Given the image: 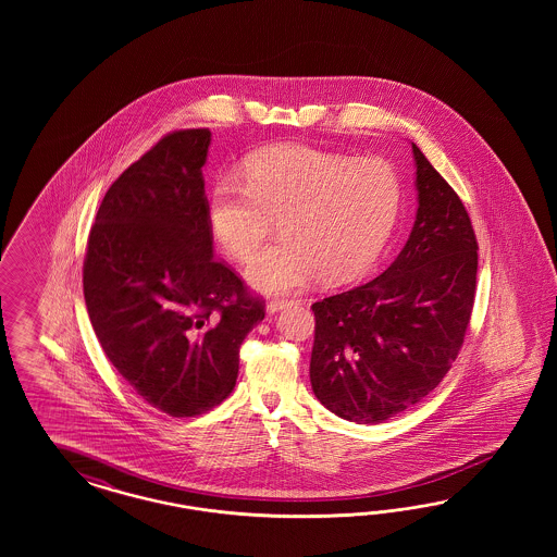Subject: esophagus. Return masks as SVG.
Segmentation results:
<instances>
[{
  "mask_svg": "<svg viewBox=\"0 0 557 557\" xmlns=\"http://www.w3.org/2000/svg\"><path fill=\"white\" fill-rule=\"evenodd\" d=\"M287 304H289L287 300H280V298L270 300V302H268V312H270V314H275V312H280L282 308H286Z\"/></svg>",
  "mask_w": 557,
  "mask_h": 557,
  "instance_id": "1",
  "label": "esophagus"
}]
</instances>
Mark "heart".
<instances>
[{"label": "heart", "mask_w": 557, "mask_h": 557, "mask_svg": "<svg viewBox=\"0 0 557 557\" xmlns=\"http://www.w3.org/2000/svg\"><path fill=\"white\" fill-rule=\"evenodd\" d=\"M403 180L382 159L282 145L255 152L243 184L220 177L208 224L220 249L249 261L277 219L280 238L255 257L247 280L263 294H292L317 273L347 282L384 251L403 206Z\"/></svg>", "instance_id": "heart-1"}]
</instances>
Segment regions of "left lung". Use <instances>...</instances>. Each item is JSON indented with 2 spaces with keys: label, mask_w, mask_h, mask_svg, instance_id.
<instances>
[{
  "label": "left lung",
  "mask_w": 557,
  "mask_h": 557,
  "mask_svg": "<svg viewBox=\"0 0 557 557\" xmlns=\"http://www.w3.org/2000/svg\"><path fill=\"white\" fill-rule=\"evenodd\" d=\"M419 210L405 249L363 286L312 304L310 384L331 412L377 424L437 388L472 317L478 240L454 187L412 143Z\"/></svg>",
  "instance_id": "1"
}]
</instances>
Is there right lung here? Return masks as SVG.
Masks as SVG:
<instances>
[{
	"mask_svg": "<svg viewBox=\"0 0 557 557\" xmlns=\"http://www.w3.org/2000/svg\"><path fill=\"white\" fill-rule=\"evenodd\" d=\"M208 128L163 136L106 191L84 261L89 321L131 388L196 417L235 388L238 349L265 302L212 257Z\"/></svg>",
	"mask_w": 557,
	"mask_h": 557,
	"instance_id": "obj_1",
	"label": "right lung"
}]
</instances>
